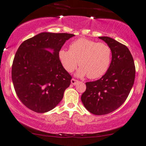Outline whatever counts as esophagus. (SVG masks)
<instances>
[{"mask_svg":"<svg viewBox=\"0 0 146 146\" xmlns=\"http://www.w3.org/2000/svg\"><path fill=\"white\" fill-rule=\"evenodd\" d=\"M71 83L72 85L75 86V85H76L77 83H78V81L76 80V79H72L71 80Z\"/></svg>","mask_w":146,"mask_h":146,"instance_id":"1","label":"esophagus"}]
</instances>
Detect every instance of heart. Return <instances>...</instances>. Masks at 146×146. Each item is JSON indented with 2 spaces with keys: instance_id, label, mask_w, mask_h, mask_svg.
<instances>
[{
  "instance_id": "heart-1",
  "label": "heart",
  "mask_w": 146,
  "mask_h": 146,
  "mask_svg": "<svg viewBox=\"0 0 146 146\" xmlns=\"http://www.w3.org/2000/svg\"><path fill=\"white\" fill-rule=\"evenodd\" d=\"M58 58L62 67L71 73L78 66L77 77L88 75L95 79L104 75L108 71L112 59V50L104 42H97L86 38H79L69 45V50L60 49Z\"/></svg>"
}]
</instances>
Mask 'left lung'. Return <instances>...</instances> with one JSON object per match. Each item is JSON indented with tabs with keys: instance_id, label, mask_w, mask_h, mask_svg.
<instances>
[{
	"instance_id": "obj_1",
	"label": "left lung",
	"mask_w": 146,
	"mask_h": 146,
	"mask_svg": "<svg viewBox=\"0 0 146 146\" xmlns=\"http://www.w3.org/2000/svg\"><path fill=\"white\" fill-rule=\"evenodd\" d=\"M99 38L111 48V63L100 79L86 83V90L81 99L88 111L104 115L117 110L126 100L134 84L135 67L126 46L109 37Z\"/></svg>"
}]
</instances>
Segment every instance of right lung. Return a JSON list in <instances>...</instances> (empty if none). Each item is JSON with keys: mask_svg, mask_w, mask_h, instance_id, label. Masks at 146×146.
<instances>
[{"mask_svg": "<svg viewBox=\"0 0 146 146\" xmlns=\"http://www.w3.org/2000/svg\"><path fill=\"white\" fill-rule=\"evenodd\" d=\"M75 35L42 32L22 43L12 65V81L21 102L38 113L55 108L70 86L71 76L62 67L58 52Z\"/></svg>", "mask_w": 146, "mask_h": 146, "instance_id": "add662e5", "label": "right lung"}]
</instances>
